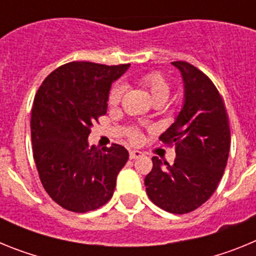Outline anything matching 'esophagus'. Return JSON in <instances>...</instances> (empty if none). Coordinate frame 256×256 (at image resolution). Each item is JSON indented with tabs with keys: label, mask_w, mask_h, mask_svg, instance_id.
Returning <instances> with one entry per match:
<instances>
[{
	"label": "esophagus",
	"mask_w": 256,
	"mask_h": 256,
	"mask_svg": "<svg viewBox=\"0 0 256 256\" xmlns=\"http://www.w3.org/2000/svg\"><path fill=\"white\" fill-rule=\"evenodd\" d=\"M144 154L142 151L138 150H132L130 151V159H140V158H144Z\"/></svg>",
	"instance_id": "esophagus-1"
}]
</instances>
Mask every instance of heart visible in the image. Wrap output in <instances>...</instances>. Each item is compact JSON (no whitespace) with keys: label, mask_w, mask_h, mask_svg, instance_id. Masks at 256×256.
Segmentation results:
<instances>
[{"label":"heart","mask_w":256,"mask_h":256,"mask_svg":"<svg viewBox=\"0 0 256 256\" xmlns=\"http://www.w3.org/2000/svg\"><path fill=\"white\" fill-rule=\"evenodd\" d=\"M141 83L148 88L154 101H166L170 94V86L168 80L160 73H148L141 78ZM124 94V86L122 83H115L108 91V105L116 106L122 101ZM128 138L137 144L141 141V132L137 126H133L128 132Z\"/></svg>","instance_id":"1"}]
</instances>
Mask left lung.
<instances>
[{"label": "left lung", "mask_w": 256, "mask_h": 256, "mask_svg": "<svg viewBox=\"0 0 256 256\" xmlns=\"http://www.w3.org/2000/svg\"><path fill=\"white\" fill-rule=\"evenodd\" d=\"M172 65L182 74L184 102L160 141L176 146L177 155L172 165L154 156L144 186L154 204L173 214H186L208 201L223 177L230 154V122L209 76L186 61Z\"/></svg>", "instance_id": "left-lung-1"}]
</instances>
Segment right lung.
<instances>
[{"mask_svg":"<svg viewBox=\"0 0 256 256\" xmlns=\"http://www.w3.org/2000/svg\"><path fill=\"white\" fill-rule=\"evenodd\" d=\"M130 64L73 61L54 70L38 88L32 108L33 158L50 198L64 209L86 212L105 205L130 154L112 144L88 146L94 122L106 114L112 83Z\"/></svg>","mask_w":256,"mask_h":256,"instance_id":"1","label":"right lung"}]
</instances>
